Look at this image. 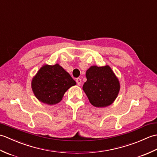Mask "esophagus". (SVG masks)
I'll return each mask as SVG.
<instances>
[{
    "mask_svg": "<svg viewBox=\"0 0 157 157\" xmlns=\"http://www.w3.org/2000/svg\"><path fill=\"white\" fill-rule=\"evenodd\" d=\"M76 82H77V84H78V86H80L82 84V79L80 78H77Z\"/></svg>",
    "mask_w": 157,
    "mask_h": 157,
    "instance_id": "1",
    "label": "esophagus"
}]
</instances>
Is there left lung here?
<instances>
[{
  "mask_svg": "<svg viewBox=\"0 0 157 157\" xmlns=\"http://www.w3.org/2000/svg\"><path fill=\"white\" fill-rule=\"evenodd\" d=\"M87 81L83 90L90 102L96 107H106L115 101L120 90V83L109 65H92L86 72Z\"/></svg>",
  "mask_w": 157,
  "mask_h": 157,
  "instance_id": "obj_1",
  "label": "left lung"
}]
</instances>
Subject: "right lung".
<instances>
[{
    "label": "right lung",
    "instance_id": "obj_1",
    "mask_svg": "<svg viewBox=\"0 0 157 157\" xmlns=\"http://www.w3.org/2000/svg\"><path fill=\"white\" fill-rule=\"evenodd\" d=\"M35 96L41 102L48 105L61 102L65 92L76 85L69 73L58 63L44 65L34 76L31 82Z\"/></svg>",
    "mask_w": 157,
    "mask_h": 157
}]
</instances>
